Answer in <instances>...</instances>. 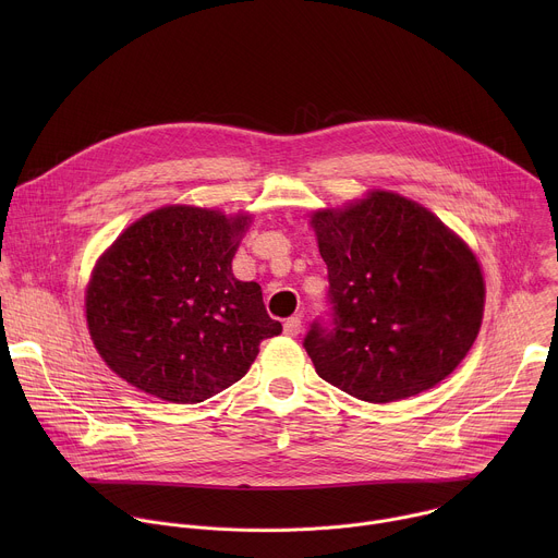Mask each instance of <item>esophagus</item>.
<instances>
[{"label": "esophagus", "instance_id": "34e87169", "mask_svg": "<svg viewBox=\"0 0 558 558\" xmlns=\"http://www.w3.org/2000/svg\"><path fill=\"white\" fill-rule=\"evenodd\" d=\"M300 331H302V320H300V317H289V320L284 323V336L295 338Z\"/></svg>", "mask_w": 558, "mask_h": 558}]
</instances>
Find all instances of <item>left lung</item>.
Wrapping results in <instances>:
<instances>
[{
	"label": "left lung",
	"mask_w": 558,
	"mask_h": 558,
	"mask_svg": "<svg viewBox=\"0 0 558 558\" xmlns=\"http://www.w3.org/2000/svg\"><path fill=\"white\" fill-rule=\"evenodd\" d=\"M311 225L329 271V317L304 336L315 373L371 404L446 379L484 317V276L459 238L422 205L373 192Z\"/></svg>",
	"instance_id": "1"
}]
</instances>
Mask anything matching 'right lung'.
<instances>
[{
	"label": "right lung",
	"instance_id": "1",
	"mask_svg": "<svg viewBox=\"0 0 558 558\" xmlns=\"http://www.w3.org/2000/svg\"><path fill=\"white\" fill-rule=\"evenodd\" d=\"M250 216L172 205L130 225L99 260L86 295L99 355L128 384L198 404L241 379L280 336L258 282L231 274Z\"/></svg>",
	"mask_w": 558,
	"mask_h": 558
}]
</instances>
